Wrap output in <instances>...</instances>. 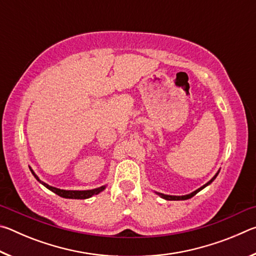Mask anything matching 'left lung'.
<instances>
[{"label":"left lung","mask_w":256,"mask_h":256,"mask_svg":"<svg viewBox=\"0 0 256 256\" xmlns=\"http://www.w3.org/2000/svg\"><path fill=\"white\" fill-rule=\"evenodd\" d=\"M219 172H220V170L216 172V174L214 177H212V178H211L209 182H208V183H206L204 185L201 186L200 188L196 190H194V192L190 193V194H186V196H168V194H162V193H159V192H156V193H157L160 198H164V200H168V201H180V200H188V198H190L192 196H196V194L200 192L201 190H203L204 188H206L208 185H210V184L212 183V182H214V180H216V177L218 176Z\"/></svg>","instance_id":"1"}]
</instances>
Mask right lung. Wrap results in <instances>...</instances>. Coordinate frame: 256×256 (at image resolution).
Wrapping results in <instances>:
<instances>
[{
  "label": "right lung",
  "mask_w": 256,
  "mask_h": 256,
  "mask_svg": "<svg viewBox=\"0 0 256 256\" xmlns=\"http://www.w3.org/2000/svg\"><path fill=\"white\" fill-rule=\"evenodd\" d=\"M30 170H32V175L34 176V178H36L40 183H42V185L45 186L46 188H48L52 192H54L55 194H58V196H62V198H80V200H84V198H89L94 196H97L100 192H102L106 188V185L100 186V188H92V190H60L58 188H54V186H50L48 184L44 183V182H42L40 180V177H38L36 174H34V172L32 170V167H29Z\"/></svg>",
  "instance_id": "obj_1"
}]
</instances>
